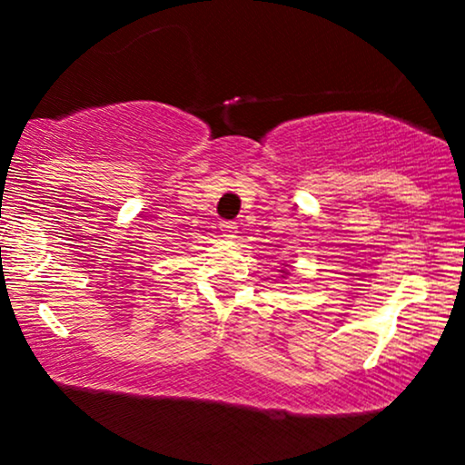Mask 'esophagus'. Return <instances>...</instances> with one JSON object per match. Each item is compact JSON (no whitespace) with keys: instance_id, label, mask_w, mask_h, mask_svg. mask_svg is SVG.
<instances>
[{"instance_id":"obj_1","label":"esophagus","mask_w":465,"mask_h":465,"mask_svg":"<svg viewBox=\"0 0 465 465\" xmlns=\"http://www.w3.org/2000/svg\"><path fill=\"white\" fill-rule=\"evenodd\" d=\"M223 232H225V238H236V232H238V225L236 223H223Z\"/></svg>"}]
</instances>
